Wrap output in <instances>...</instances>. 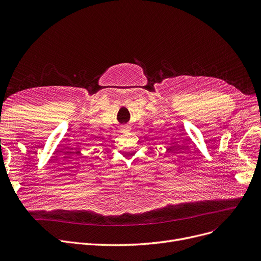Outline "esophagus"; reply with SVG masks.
Instances as JSON below:
<instances>
[{
	"label": "esophagus",
	"instance_id": "obj_1",
	"mask_svg": "<svg viewBox=\"0 0 261 261\" xmlns=\"http://www.w3.org/2000/svg\"><path fill=\"white\" fill-rule=\"evenodd\" d=\"M122 130H123V131H129V130H130V127H129V126H122Z\"/></svg>",
	"mask_w": 261,
	"mask_h": 261
}]
</instances>
